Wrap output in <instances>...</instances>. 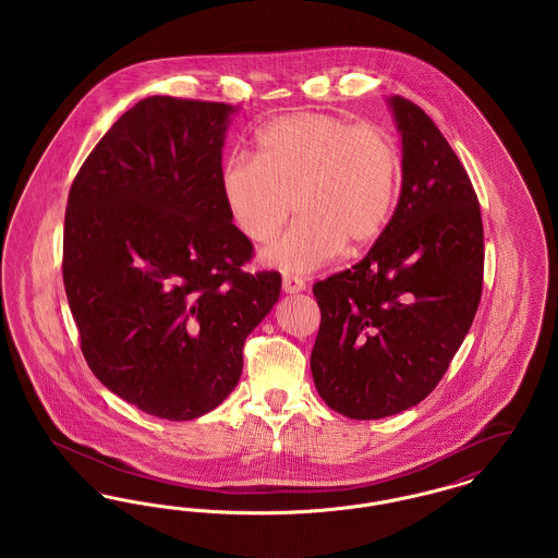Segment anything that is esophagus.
Listing matches in <instances>:
<instances>
[{
  "label": "esophagus",
  "instance_id": "esophagus-1",
  "mask_svg": "<svg viewBox=\"0 0 558 558\" xmlns=\"http://www.w3.org/2000/svg\"><path fill=\"white\" fill-rule=\"evenodd\" d=\"M282 291L287 292V294L305 291V282H303L301 278H294V276H284V280H282Z\"/></svg>",
  "mask_w": 558,
  "mask_h": 558
}]
</instances>
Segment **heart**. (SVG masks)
Instances as JSON below:
<instances>
[{
    "instance_id": "1",
    "label": "heart",
    "mask_w": 558,
    "mask_h": 558,
    "mask_svg": "<svg viewBox=\"0 0 558 558\" xmlns=\"http://www.w3.org/2000/svg\"><path fill=\"white\" fill-rule=\"evenodd\" d=\"M399 157L391 137L345 119L299 112L257 135V159H230L219 190L240 234L264 244L262 264L303 276L345 248L357 253L385 230L396 203Z\"/></svg>"
}]
</instances>
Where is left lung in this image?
I'll return each mask as SVG.
<instances>
[{
  "label": "left lung",
  "instance_id": "1",
  "mask_svg": "<svg viewBox=\"0 0 558 558\" xmlns=\"http://www.w3.org/2000/svg\"><path fill=\"white\" fill-rule=\"evenodd\" d=\"M401 140L398 207L368 255L314 284L312 376L355 421L399 414L437 387L481 301L483 226L473 184L423 108L391 96Z\"/></svg>",
  "mask_w": 558,
  "mask_h": 558
}]
</instances>
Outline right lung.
<instances>
[{"label": "right lung", "instance_id": "add662e5", "mask_svg": "<svg viewBox=\"0 0 558 558\" xmlns=\"http://www.w3.org/2000/svg\"><path fill=\"white\" fill-rule=\"evenodd\" d=\"M240 107L150 96L98 142L69 192L62 278L81 351L114 396L192 421L239 385L242 345L280 299L244 274L253 244L219 190Z\"/></svg>", "mask_w": 558, "mask_h": 558}]
</instances>
